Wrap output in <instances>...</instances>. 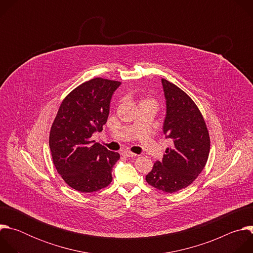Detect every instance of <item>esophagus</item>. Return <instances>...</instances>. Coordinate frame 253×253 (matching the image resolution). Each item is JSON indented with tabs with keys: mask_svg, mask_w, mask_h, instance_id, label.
I'll return each instance as SVG.
<instances>
[{
	"mask_svg": "<svg viewBox=\"0 0 253 253\" xmlns=\"http://www.w3.org/2000/svg\"><path fill=\"white\" fill-rule=\"evenodd\" d=\"M122 155H124V156H126V157H135V156H137V154L131 152L130 150H125V151H123V152H122Z\"/></svg>",
	"mask_w": 253,
	"mask_h": 253,
	"instance_id": "34e87169",
	"label": "esophagus"
}]
</instances>
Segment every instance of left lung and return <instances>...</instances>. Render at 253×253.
<instances>
[{
    "label": "left lung",
    "instance_id": "1",
    "mask_svg": "<svg viewBox=\"0 0 253 253\" xmlns=\"http://www.w3.org/2000/svg\"><path fill=\"white\" fill-rule=\"evenodd\" d=\"M167 114L163 132L173 142L162 161L146 175L152 187L173 193L189 186L201 173L210 151V137L194 101L173 83L162 79Z\"/></svg>",
    "mask_w": 253,
    "mask_h": 253
}]
</instances>
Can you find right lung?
I'll list each match as a JSON object with an SVG mask.
<instances>
[{"mask_svg":"<svg viewBox=\"0 0 253 253\" xmlns=\"http://www.w3.org/2000/svg\"><path fill=\"white\" fill-rule=\"evenodd\" d=\"M121 82L100 77L82 83L62 101L49 136L53 163L64 181L73 189L90 193L112 181L118 152L92 140L109 115L110 100Z\"/></svg>","mask_w":253,"mask_h":253,"instance_id":"right-lung-1","label":"right lung"}]
</instances>
